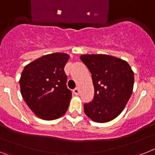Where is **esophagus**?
Returning a JSON list of instances; mask_svg holds the SVG:
<instances>
[{
  "mask_svg": "<svg viewBox=\"0 0 155 155\" xmlns=\"http://www.w3.org/2000/svg\"><path fill=\"white\" fill-rule=\"evenodd\" d=\"M79 92H80V91H79L78 87H76V88H74V89L73 90V93L75 95H78Z\"/></svg>",
  "mask_w": 155,
  "mask_h": 155,
  "instance_id": "34e87169",
  "label": "esophagus"
}]
</instances>
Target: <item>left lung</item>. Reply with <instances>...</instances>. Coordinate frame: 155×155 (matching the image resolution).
I'll use <instances>...</instances> for the list:
<instances>
[{
  "label": "left lung",
  "mask_w": 155,
  "mask_h": 155,
  "mask_svg": "<svg viewBox=\"0 0 155 155\" xmlns=\"http://www.w3.org/2000/svg\"><path fill=\"white\" fill-rule=\"evenodd\" d=\"M81 60L91 74L94 98L84 104L86 116L96 123L114 120L133 92L134 73L127 61L106 54H86Z\"/></svg>",
  "instance_id": "left-lung-1"
}]
</instances>
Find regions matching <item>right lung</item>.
<instances>
[{
  "label": "right lung",
  "mask_w": 155,
  "mask_h": 155,
  "mask_svg": "<svg viewBox=\"0 0 155 155\" xmlns=\"http://www.w3.org/2000/svg\"><path fill=\"white\" fill-rule=\"evenodd\" d=\"M69 57L64 53L42 56L27 64L21 73L19 84L23 99L42 120H56L68 110L72 94L64 68Z\"/></svg>",
  "instance_id": "right-lung-1"
}]
</instances>
